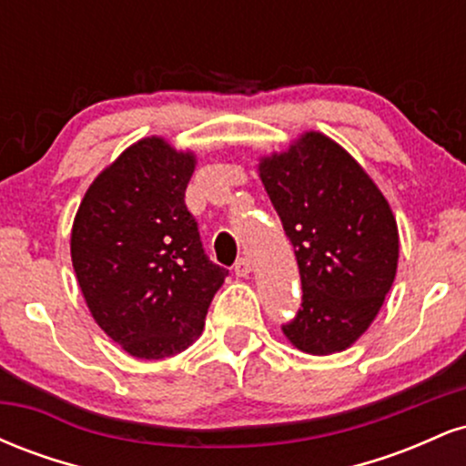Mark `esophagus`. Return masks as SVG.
<instances>
[{
	"instance_id": "34e87169",
	"label": "esophagus",
	"mask_w": 466,
	"mask_h": 466,
	"mask_svg": "<svg viewBox=\"0 0 466 466\" xmlns=\"http://www.w3.org/2000/svg\"><path fill=\"white\" fill-rule=\"evenodd\" d=\"M249 271H251V260L249 258H238L237 263H234V274L237 276H240V278H245V276H249Z\"/></svg>"
}]
</instances>
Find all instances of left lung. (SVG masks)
I'll list each match as a JSON object with an SVG mask.
<instances>
[{
	"label": "left lung",
	"mask_w": 466,
	"mask_h": 466,
	"mask_svg": "<svg viewBox=\"0 0 466 466\" xmlns=\"http://www.w3.org/2000/svg\"><path fill=\"white\" fill-rule=\"evenodd\" d=\"M296 251L302 304L282 333L298 350L333 355L366 333L399 263V229L370 175L324 133L309 131L258 164Z\"/></svg>",
	"instance_id": "left-lung-1"
}]
</instances>
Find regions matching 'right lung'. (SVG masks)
Segmentation results:
<instances>
[{"mask_svg":"<svg viewBox=\"0 0 466 466\" xmlns=\"http://www.w3.org/2000/svg\"><path fill=\"white\" fill-rule=\"evenodd\" d=\"M195 155L144 137L94 179L72 228V265L96 324L137 360L186 350L228 269L186 208Z\"/></svg>","mask_w":466,"mask_h":466,"instance_id":"obj_1","label":"right lung"}]
</instances>
